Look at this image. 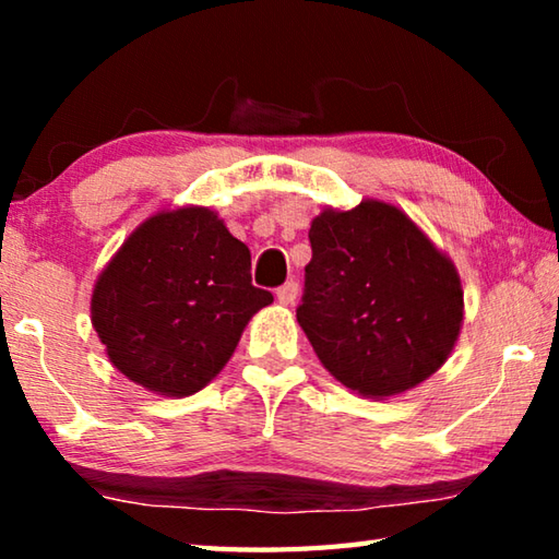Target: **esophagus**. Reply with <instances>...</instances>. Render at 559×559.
<instances>
[{
  "label": "esophagus",
  "mask_w": 559,
  "mask_h": 559,
  "mask_svg": "<svg viewBox=\"0 0 559 559\" xmlns=\"http://www.w3.org/2000/svg\"><path fill=\"white\" fill-rule=\"evenodd\" d=\"M298 293H300L298 283L296 281H288V283H283V286L276 290V298H278L281 306H296Z\"/></svg>",
  "instance_id": "1"
}]
</instances>
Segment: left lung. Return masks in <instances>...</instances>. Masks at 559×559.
Returning <instances> with one entry per match:
<instances>
[{"instance_id":"1","label":"left lung","mask_w":559,"mask_h":559,"mask_svg":"<svg viewBox=\"0 0 559 559\" xmlns=\"http://www.w3.org/2000/svg\"><path fill=\"white\" fill-rule=\"evenodd\" d=\"M308 239L296 316L325 370L377 402L439 372L461 335L463 286L412 216L382 200L323 206Z\"/></svg>"}]
</instances>
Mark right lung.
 I'll return each instance as SVG.
<instances>
[{"label":"right lung","instance_id":"right-lung-1","mask_svg":"<svg viewBox=\"0 0 559 559\" xmlns=\"http://www.w3.org/2000/svg\"><path fill=\"white\" fill-rule=\"evenodd\" d=\"M273 302L251 286V251L210 206H165L98 273L91 323L110 365L163 396H189L229 362L249 320Z\"/></svg>","mask_w":559,"mask_h":559}]
</instances>
